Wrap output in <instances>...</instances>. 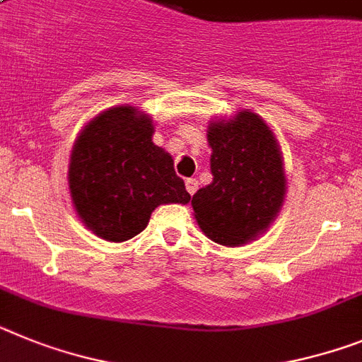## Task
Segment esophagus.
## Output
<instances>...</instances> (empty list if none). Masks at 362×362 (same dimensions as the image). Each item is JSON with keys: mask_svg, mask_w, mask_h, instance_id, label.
<instances>
[{"mask_svg": "<svg viewBox=\"0 0 362 362\" xmlns=\"http://www.w3.org/2000/svg\"><path fill=\"white\" fill-rule=\"evenodd\" d=\"M187 192L190 194V196H194L197 190V179H187Z\"/></svg>", "mask_w": 362, "mask_h": 362, "instance_id": "obj_1", "label": "esophagus"}]
</instances>
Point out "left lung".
I'll use <instances>...</instances> for the list:
<instances>
[{
	"label": "left lung",
	"instance_id": "left-lung-1",
	"mask_svg": "<svg viewBox=\"0 0 362 362\" xmlns=\"http://www.w3.org/2000/svg\"><path fill=\"white\" fill-rule=\"evenodd\" d=\"M212 183L192 197L194 218L212 242L238 247L265 233L286 196V174L276 137L249 110L212 120Z\"/></svg>",
	"mask_w": 362,
	"mask_h": 362
}]
</instances>
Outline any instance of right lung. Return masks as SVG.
Instances as JSON below:
<instances>
[{
	"label": "right lung",
	"instance_id": "add662e5",
	"mask_svg": "<svg viewBox=\"0 0 362 362\" xmlns=\"http://www.w3.org/2000/svg\"><path fill=\"white\" fill-rule=\"evenodd\" d=\"M153 124L134 106L89 120L69 160V192L78 218L107 242H126L146 228L159 205L190 202L174 159L151 141Z\"/></svg>",
	"mask_w": 362,
	"mask_h": 362
}]
</instances>
